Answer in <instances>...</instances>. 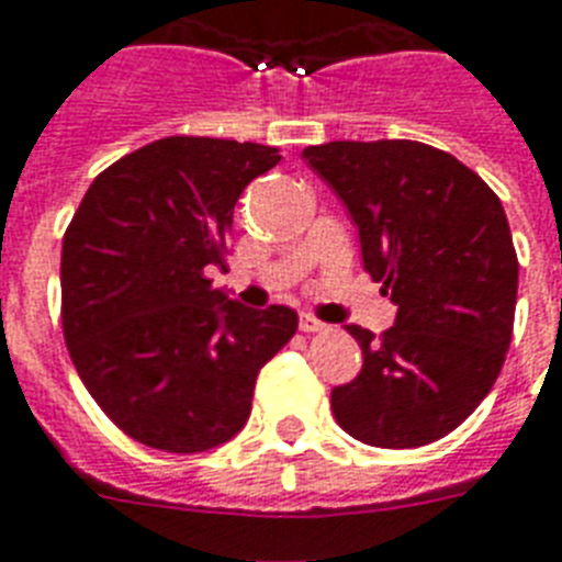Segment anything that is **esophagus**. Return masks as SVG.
<instances>
[{
    "instance_id": "obj_1",
    "label": "esophagus",
    "mask_w": 562,
    "mask_h": 562,
    "mask_svg": "<svg viewBox=\"0 0 562 562\" xmlns=\"http://www.w3.org/2000/svg\"><path fill=\"white\" fill-rule=\"evenodd\" d=\"M299 327H302L304 334H322L325 330V322H318L316 316H310V313H302V318H299Z\"/></svg>"
}]
</instances>
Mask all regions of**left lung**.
Segmentation results:
<instances>
[{
	"mask_svg": "<svg viewBox=\"0 0 562 562\" xmlns=\"http://www.w3.org/2000/svg\"><path fill=\"white\" fill-rule=\"evenodd\" d=\"M302 156L342 200L368 276L397 307L380 339L348 325L362 371L330 392L336 420L385 450L438 441L487 397L514 334L519 263L499 196L456 156L406 138Z\"/></svg>",
	"mask_w": 562,
	"mask_h": 562,
	"instance_id": "obj_1",
	"label": "left lung"
}]
</instances>
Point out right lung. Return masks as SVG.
Instances as JSON below:
<instances>
[{
  "mask_svg": "<svg viewBox=\"0 0 562 562\" xmlns=\"http://www.w3.org/2000/svg\"><path fill=\"white\" fill-rule=\"evenodd\" d=\"M276 147L170 136L98 173L60 258L63 336L103 415L133 441L205 452L252 412L260 368L293 339L284 304L249 310L211 286L237 196Z\"/></svg>",
  "mask_w": 562,
  "mask_h": 562,
  "instance_id": "right-lung-1",
  "label": "right lung"
}]
</instances>
